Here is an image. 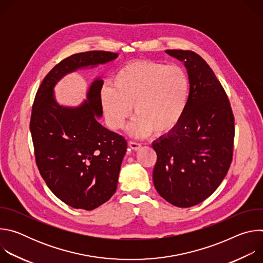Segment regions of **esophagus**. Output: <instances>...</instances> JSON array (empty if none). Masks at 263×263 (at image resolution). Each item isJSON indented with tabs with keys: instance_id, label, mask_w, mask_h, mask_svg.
Returning a JSON list of instances; mask_svg holds the SVG:
<instances>
[{
	"instance_id": "obj_1",
	"label": "esophagus",
	"mask_w": 263,
	"mask_h": 263,
	"mask_svg": "<svg viewBox=\"0 0 263 263\" xmlns=\"http://www.w3.org/2000/svg\"><path fill=\"white\" fill-rule=\"evenodd\" d=\"M128 145H129L132 149H134V151H137V149H139L140 146H141V144H140L139 142H135V141H129Z\"/></svg>"
}]
</instances>
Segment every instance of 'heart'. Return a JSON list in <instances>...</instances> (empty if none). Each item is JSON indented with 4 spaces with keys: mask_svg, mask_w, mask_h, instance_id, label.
<instances>
[{
    "mask_svg": "<svg viewBox=\"0 0 263 263\" xmlns=\"http://www.w3.org/2000/svg\"><path fill=\"white\" fill-rule=\"evenodd\" d=\"M191 83L185 69L153 60H137L122 66L112 78V86L100 92L106 121L112 130L122 129L130 118L134 137H144L153 130L165 134L184 117L190 100Z\"/></svg>",
    "mask_w": 263,
    "mask_h": 263,
    "instance_id": "b5f03b06",
    "label": "heart"
}]
</instances>
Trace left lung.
<instances>
[{
    "mask_svg": "<svg viewBox=\"0 0 263 263\" xmlns=\"http://www.w3.org/2000/svg\"><path fill=\"white\" fill-rule=\"evenodd\" d=\"M165 53L184 63L191 90L179 125L152 143L157 154L153 182L165 201L187 208L211 196L226 177L233 156L234 116L221 84L200 55Z\"/></svg>",
    "mask_w": 263,
    "mask_h": 263,
    "instance_id": "left-lung-1",
    "label": "left lung"
}]
</instances>
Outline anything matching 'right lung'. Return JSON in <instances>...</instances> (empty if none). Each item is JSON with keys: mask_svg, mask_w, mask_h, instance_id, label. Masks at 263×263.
Returning <instances> with one entry per match:
<instances>
[{"mask_svg": "<svg viewBox=\"0 0 263 263\" xmlns=\"http://www.w3.org/2000/svg\"><path fill=\"white\" fill-rule=\"evenodd\" d=\"M118 56L89 51L63 59L45 77L33 103L30 130L37 167L51 192L76 209L92 210L115 195L127 141L98 122L103 115L101 78L91 83L87 100L77 107L60 105L54 87L69 72Z\"/></svg>", "mask_w": 263, "mask_h": 263, "instance_id": "right-lung-1", "label": "right lung"}]
</instances>
